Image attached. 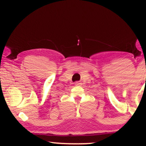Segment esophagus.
I'll use <instances>...</instances> for the list:
<instances>
[{
  "label": "esophagus",
  "instance_id": "1",
  "mask_svg": "<svg viewBox=\"0 0 146 146\" xmlns=\"http://www.w3.org/2000/svg\"><path fill=\"white\" fill-rule=\"evenodd\" d=\"M80 84H81V83H80L79 82H76V83H75V86H80Z\"/></svg>",
  "mask_w": 146,
  "mask_h": 146
}]
</instances>
